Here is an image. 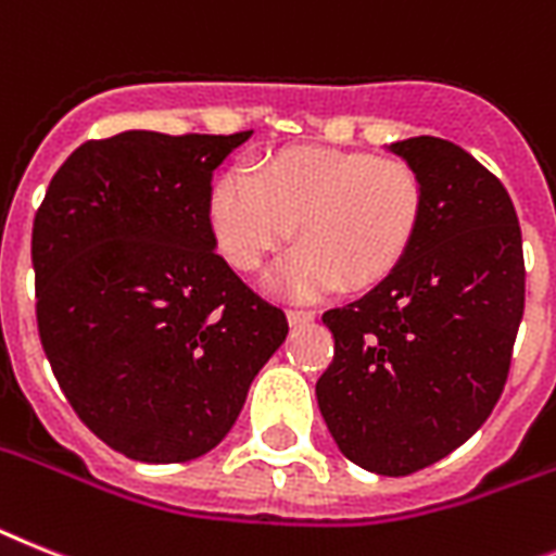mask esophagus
<instances>
[{
    "mask_svg": "<svg viewBox=\"0 0 556 556\" xmlns=\"http://www.w3.org/2000/svg\"><path fill=\"white\" fill-rule=\"evenodd\" d=\"M314 311H307V307H288V321H291L293 328L296 325H307V321H314Z\"/></svg>",
    "mask_w": 556,
    "mask_h": 556,
    "instance_id": "34e87169",
    "label": "esophagus"
}]
</instances>
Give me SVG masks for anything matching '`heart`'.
<instances>
[{
	"label": "heart",
	"mask_w": 556,
	"mask_h": 556,
	"mask_svg": "<svg viewBox=\"0 0 556 556\" xmlns=\"http://www.w3.org/2000/svg\"><path fill=\"white\" fill-rule=\"evenodd\" d=\"M427 189L404 157L291 147L251 175H220L208 191V226L237 270H256L291 240L277 286L311 300L336 282L367 288L407 256L418 237Z\"/></svg>",
	"instance_id": "b5f03b06"
}]
</instances>
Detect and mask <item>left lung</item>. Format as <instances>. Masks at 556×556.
I'll list each match as a JSON object with an SVG mask.
<instances>
[{
	"label": "left lung",
	"instance_id": "8db88e82",
	"mask_svg": "<svg viewBox=\"0 0 556 556\" xmlns=\"http://www.w3.org/2000/svg\"><path fill=\"white\" fill-rule=\"evenodd\" d=\"M390 152L427 189L407 256L362 300L330 307L333 362L316 401L344 458L413 475L486 421L523 319V237L508 191L466 149L418 135Z\"/></svg>",
	"mask_w": 556,
	"mask_h": 556
}]
</instances>
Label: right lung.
I'll return each mask as SVG.
<instances>
[{
  "instance_id": "right-lung-1",
  "label": "right lung",
  "mask_w": 556,
  "mask_h": 556,
  "mask_svg": "<svg viewBox=\"0 0 556 556\" xmlns=\"http://www.w3.org/2000/svg\"><path fill=\"white\" fill-rule=\"evenodd\" d=\"M249 138L87 141L33 220L41 348L78 418L132 460L214 450L286 342L282 307L228 268L208 226L214 169Z\"/></svg>"
}]
</instances>
